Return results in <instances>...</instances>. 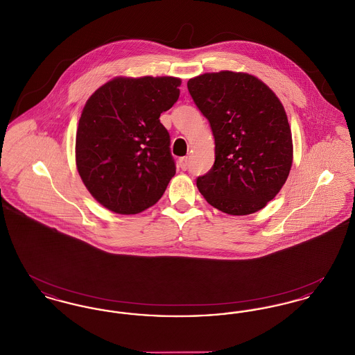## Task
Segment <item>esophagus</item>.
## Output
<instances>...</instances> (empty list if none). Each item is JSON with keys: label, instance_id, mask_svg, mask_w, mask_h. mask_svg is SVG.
I'll return each instance as SVG.
<instances>
[{"label": "esophagus", "instance_id": "esophagus-1", "mask_svg": "<svg viewBox=\"0 0 355 355\" xmlns=\"http://www.w3.org/2000/svg\"><path fill=\"white\" fill-rule=\"evenodd\" d=\"M178 162H180L181 169H187V166H189V159H187V157H182V158H180V161H178Z\"/></svg>", "mask_w": 355, "mask_h": 355}]
</instances>
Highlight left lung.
<instances>
[{
  "label": "left lung",
  "mask_w": 355,
  "mask_h": 355,
  "mask_svg": "<svg viewBox=\"0 0 355 355\" xmlns=\"http://www.w3.org/2000/svg\"><path fill=\"white\" fill-rule=\"evenodd\" d=\"M216 142L213 168L197 178L205 200L230 216L261 210L286 182L293 139L286 112L268 85L223 70L187 81Z\"/></svg>",
  "instance_id": "left-lung-1"
}]
</instances>
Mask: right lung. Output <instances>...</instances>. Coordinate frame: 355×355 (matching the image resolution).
Here are the masks:
<instances>
[{
  "instance_id": "obj_1",
  "label": "right lung",
  "mask_w": 355,
  "mask_h": 355,
  "mask_svg": "<svg viewBox=\"0 0 355 355\" xmlns=\"http://www.w3.org/2000/svg\"><path fill=\"white\" fill-rule=\"evenodd\" d=\"M175 77H117L85 103L76 164L89 193L106 209L137 214L158 202L175 164L159 122L180 97Z\"/></svg>"
}]
</instances>
